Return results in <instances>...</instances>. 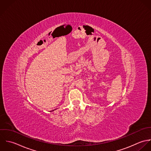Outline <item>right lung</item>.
Here are the masks:
<instances>
[{"label": "right lung", "mask_w": 151, "mask_h": 151, "mask_svg": "<svg viewBox=\"0 0 151 151\" xmlns=\"http://www.w3.org/2000/svg\"><path fill=\"white\" fill-rule=\"evenodd\" d=\"M54 110H52V111H54Z\"/></svg>", "instance_id": "obj_1"}]
</instances>
